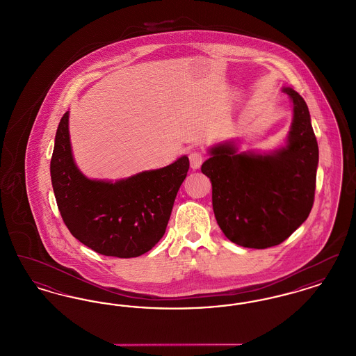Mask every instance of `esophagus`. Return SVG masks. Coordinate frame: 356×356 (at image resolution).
I'll list each match as a JSON object with an SVG mask.
<instances>
[{"mask_svg":"<svg viewBox=\"0 0 356 356\" xmlns=\"http://www.w3.org/2000/svg\"><path fill=\"white\" fill-rule=\"evenodd\" d=\"M189 161H191V168L192 170H199L204 161L203 152L193 151V152L189 153Z\"/></svg>","mask_w":356,"mask_h":356,"instance_id":"esophagus-1","label":"esophagus"}]
</instances>
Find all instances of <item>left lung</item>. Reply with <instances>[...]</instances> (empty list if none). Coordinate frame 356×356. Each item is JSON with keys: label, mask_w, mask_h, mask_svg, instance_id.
I'll return each instance as SVG.
<instances>
[{"label": "left lung", "mask_w": 356, "mask_h": 356, "mask_svg": "<svg viewBox=\"0 0 356 356\" xmlns=\"http://www.w3.org/2000/svg\"><path fill=\"white\" fill-rule=\"evenodd\" d=\"M286 145L271 153H237L232 143L209 149L202 172L212 183V205L222 234L247 248L283 243L308 218L316 186L318 141L308 106L292 88Z\"/></svg>", "instance_id": "left-lung-1"}]
</instances>
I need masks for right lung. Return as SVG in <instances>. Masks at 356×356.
Instances as JSON below:
<instances>
[{
  "label": "right lung",
  "mask_w": 356,
  "mask_h": 356,
  "mask_svg": "<svg viewBox=\"0 0 356 356\" xmlns=\"http://www.w3.org/2000/svg\"><path fill=\"white\" fill-rule=\"evenodd\" d=\"M68 125L67 112L56 132L51 177L58 211L70 234L105 256L128 259L148 252L165 234L176 195L189 170L188 157L115 183L92 180L73 160Z\"/></svg>",
  "instance_id": "obj_1"
}]
</instances>
